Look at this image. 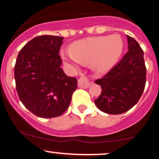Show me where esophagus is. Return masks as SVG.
<instances>
[{"instance_id": "34e87169", "label": "esophagus", "mask_w": 159, "mask_h": 159, "mask_svg": "<svg viewBox=\"0 0 159 159\" xmlns=\"http://www.w3.org/2000/svg\"><path fill=\"white\" fill-rule=\"evenodd\" d=\"M89 85V80L85 76H80L78 80V87L81 88V89H88Z\"/></svg>"}]
</instances>
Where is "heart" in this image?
Masks as SVG:
<instances>
[{
    "label": "heart",
    "mask_w": 159,
    "mask_h": 159,
    "mask_svg": "<svg viewBox=\"0 0 159 159\" xmlns=\"http://www.w3.org/2000/svg\"><path fill=\"white\" fill-rule=\"evenodd\" d=\"M123 46V40L119 34L93 37L74 43L70 53L62 52L61 57L72 68L77 67L79 62L91 64L98 73H105L118 62Z\"/></svg>",
    "instance_id": "1"
}]
</instances>
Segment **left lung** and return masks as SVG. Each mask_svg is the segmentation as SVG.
Masks as SVG:
<instances>
[{
  "instance_id": "left-lung-1",
  "label": "left lung",
  "mask_w": 159,
  "mask_h": 159,
  "mask_svg": "<svg viewBox=\"0 0 159 159\" xmlns=\"http://www.w3.org/2000/svg\"><path fill=\"white\" fill-rule=\"evenodd\" d=\"M128 52L101 79V95L95 99L98 108L108 114H120L132 108L142 97L146 83L144 52L136 40L127 35Z\"/></svg>"
}]
</instances>
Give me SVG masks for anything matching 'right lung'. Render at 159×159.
<instances>
[{
    "label": "right lung",
    "mask_w": 159,
    "mask_h": 159,
    "mask_svg": "<svg viewBox=\"0 0 159 159\" xmlns=\"http://www.w3.org/2000/svg\"><path fill=\"white\" fill-rule=\"evenodd\" d=\"M63 38L41 35L21 48L15 66L17 94L29 111L42 118L62 115L69 106L77 80L65 74L59 55Z\"/></svg>",
    "instance_id": "add662e5"
}]
</instances>
